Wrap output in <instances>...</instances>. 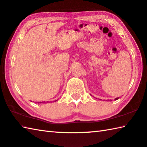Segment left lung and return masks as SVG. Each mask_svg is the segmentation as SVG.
Wrapping results in <instances>:
<instances>
[{"instance_id": "8db88e82", "label": "left lung", "mask_w": 147, "mask_h": 147, "mask_svg": "<svg viewBox=\"0 0 147 147\" xmlns=\"http://www.w3.org/2000/svg\"><path fill=\"white\" fill-rule=\"evenodd\" d=\"M119 99V97H117V98L115 99V100H117V99Z\"/></svg>"}]
</instances>
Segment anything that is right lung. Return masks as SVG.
<instances>
[{
  "instance_id": "right-lung-1",
  "label": "right lung",
  "mask_w": 147,
  "mask_h": 147,
  "mask_svg": "<svg viewBox=\"0 0 147 147\" xmlns=\"http://www.w3.org/2000/svg\"><path fill=\"white\" fill-rule=\"evenodd\" d=\"M40 102V103H48V101H47V102L43 101V102ZM39 102H38V103H39Z\"/></svg>"
}]
</instances>
